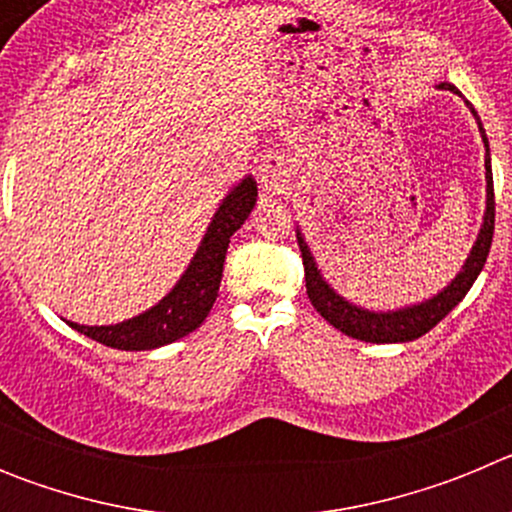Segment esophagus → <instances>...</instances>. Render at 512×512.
<instances>
[{"label": "esophagus", "mask_w": 512, "mask_h": 512, "mask_svg": "<svg viewBox=\"0 0 512 512\" xmlns=\"http://www.w3.org/2000/svg\"><path fill=\"white\" fill-rule=\"evenodd\" d=\"M259 176L266 192H282L284 184L289 182V166L284 161V156L266 153L259 164Z\"/></svg>", "instance_id": "1"}]
</instances>
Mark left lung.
Here are the masks:
<instances>
[{
  "mask_svg": "<svg viewBox=\"0 0 512 512\" xmlns=\"http://www.w3.org/2000/svg\"><path fill=\"white\" fill-rule=\"evenodd\" d=\"M441 89H449V92L459 94V89L454 84H441ZM474 112V110H472ZM477 117V112H474ZM479 133H482V140L487 146V135L482 130V122L477 117ZM485 169H487V212H485V223H482V230L477 235V243H474L472 253H469L467 264L464 269L456 274L454 282L449 287L438 292L433 300L420 302V305L405 307V310L395 312H369L361 310V307L351 305L343 297H338L333 289L325 284V279L320 277L318 266L312 261V253L307 248V243L302 241V235L297 233V243H300L302 251V266H305V287L307 297H310L312 307L328 320L333 328H338L341 333L351 338H359V341L369 343H405L415 341V338L425 336L428 330L436 328L456 305H459L467 292L472 289L474 279L479 277V271L485 266L487 256H490L492 246V233H495V187H492V169H490V148H487L485 158Z\"/></svg>",
  "mask_w": 512,
  "mask_h": 512,
  "instance_id": "1",
  "label": "left lung"
}]
</instances>
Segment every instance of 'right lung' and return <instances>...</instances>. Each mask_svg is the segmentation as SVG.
I'll return each instance as SVG.
<instances>
[{
    "label": "right lung",
    "mask_w": 512,
    "mask_h": 512,
    "mask_svg": "<svg viewBox=\"0 0 512 512\" xmlns=\"http://www.w3.org/2000/svg\"><path fill=\"white\" fill-rule=\"evenodd\" d=\"M256 194H259L256 182L248 176L225 197L220 210L212 217L200 251L194 253V261L184 271V277L156 307L117 325L89 328V325L69 323L71 328L89 336L92 341L120 348V351H148V348L166 346V343L179 341L192 333L194 328H200L215 302L217 289H220L230 235L251 215Z\"/></svg>",
    "instance_id": "obj_1"
}]
</instances>
